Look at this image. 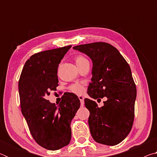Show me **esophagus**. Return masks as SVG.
Segmentation results:
<instances>
[{"label": "esophagus", "mask_w": 157, "mask_h": 157, "mask_svg": "<svg viewBox=\"0 0 157 157\" xmlns=\"http://www.w3.org/2000/svg\"><path fill=\"white\" fill-rule=\"evenodd\" d=\"M79 100H80V104L82 107H83L84 105V97L82 96V95H79L78 96Z\"/></svg>", "instance_id": "obj_1"}]
</instances>
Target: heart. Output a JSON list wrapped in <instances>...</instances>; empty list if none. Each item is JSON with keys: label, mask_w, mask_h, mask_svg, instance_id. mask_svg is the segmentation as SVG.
<instances>
[{"label": "heart", "mask_w": 157, "mask_h": 157, "mask_svg": "<svg viewBox=\"0 0 157 157\" xmlns=\"http://www.w3.org/2000/svg\"><path fill=\"white\" fill-rule=\"evenodd\" d=\"M75 59L76 64H79V63H83L84 62L88 61L86 59V58L84 57L83 56H82V55H78V56H77L75 58ZM70 89L71 91H73V93H75V94H81L84 91L83 87H82L81 85H79L78 84H73L72 86L70 87Z\"/></svg>", "instance_id": "1"}]
</instances>
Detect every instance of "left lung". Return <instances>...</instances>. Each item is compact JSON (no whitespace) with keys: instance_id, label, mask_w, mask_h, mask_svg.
Instances as JSON below:
<instances>
[{"instance_id":"1","label":"left lung","mask_w":157,"mask_h":157,"mask_svg":"<svg viewBox=\"0 0 157 157\" xmlns=\"http://www.w3.org/2000/svg\"><path fill=\"white\" fill-rule=\"evenodd\" d=\"M73 48L92 60V78L87 94L95 100L107 99L101 107L95 101L84 99L90 112L89 125L93 139L101 144H118L131 131L134 118L136 89L129 66L115 47L105 42Z\"/></svg>"}]
</instances>
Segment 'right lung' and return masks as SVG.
I'll use <instances>...</instances> for the list:
<instances>
[{
	"label": "right lung",
	"mask_w": 157,
	"mask_h": 157,
	"mask_svg": "<svg viewBox=\"0 0 157 157\" xmlns=\"http://www.w3.org/2000/svg\"><path fill=\"white\" fill-rule=\"evenodd\" d=\"M71 46L36 53L25 62L18 82L21 112L38 144L57 150L71 141V123L80 107L75 94H63L59 105L46 100L58 86L57 68Z\"/></svg>",
	"instance_id": "1"
}]
</instances>
